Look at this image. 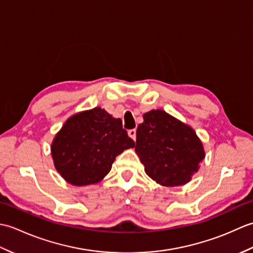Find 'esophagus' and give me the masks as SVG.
Returning a JSON list of instances; mask_svg holds the SVG:
<instances>
[{
    "instance_id": "esophagus-1",
    "label": "esophagus",
    "mask_w": 253,
    "mask_h": 253,
    "mask_svg": "<svg viewBox=\"0 0 253 253\" xmlns=\"http://www.w3.org/2000/svg\"><path fill=\"white\" fill-rule=\"evenodd\" d=\"M128 136H129L133 140H136V129L133 128V129H129L128 130Z\"/></svg>"
}]
</instances>
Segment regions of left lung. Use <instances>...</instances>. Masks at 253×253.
Segmentation results:
<instances>
[{"label": "left lung", "instance_id": "8db88e82", "mask_svg": "<svg viewBox=\"0 0 253 253\" xmlns=\"http://www.w3.org/2000/svg\"><path fill=\"white\" fill-rule=\"evenodd\" d=\"M135 151L144 170L162 186H181L197 173L204 150L195 130L162 110L143 114Z\"/></svg>", "mask_w": 253, "mask_h": 253}]
</instances>
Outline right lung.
<instances>
[{
	"instance_id": "obj_1",
	"label": "right lung",
	"mask_w": 253,
	"mask_h": 253,
	"mask_svg": "<svg viewBox=\"0 0 253 253\" xmlns=\"http://www.w3.org/2000/svg\"><path fill=\"white\" fill-rule=\"evenodd\" d=\"M135 147L120 118L101 107L68 118L53 140L55 169L75 186L95 184L109 173L115 158Z\"/></svg>"
}]
</instances>
